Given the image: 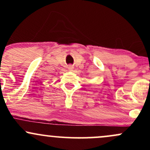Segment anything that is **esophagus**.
I'll use <instances>...</instances> for the list:
<instances>
[{"mask_svg":"<svg viewBox=\"0 0 150 150\" xmlns=\"http://www.w3.org/2000/svg\"><path fill=\"white\" fill-rule=\"evenodd\" d=\"M73 66L72 65H70L69 66H68V70H70V71H73Z\"/></svg>","mask_w":150,"mask_h":150,"instance_id":"34e87169","label":"esophagus"}]
</instances>
